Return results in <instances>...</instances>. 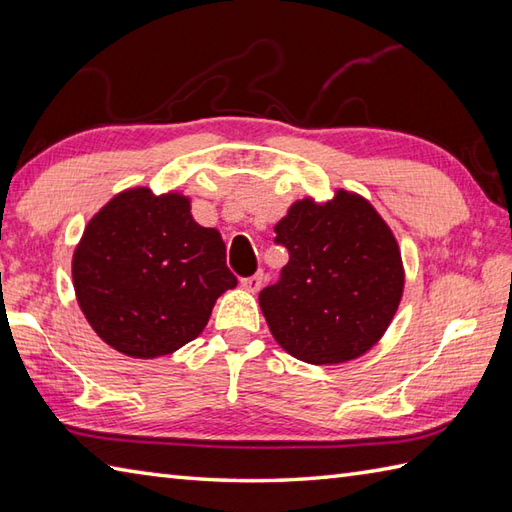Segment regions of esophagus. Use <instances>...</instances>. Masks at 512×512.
<instances>
[{
  "label": "esophagus",
  "mask_w": 512,
  "mask_h": 512,
  "mask_svg": "<svg viewBox=\"0 0 512 512\" xmlns=\"http://www.w3.org/2000/svg\"><path fill=\"white\" fill-rule=\"evenodd\" d=\"M262 284H264V273H255V275L242 279V288H246L248 292H257L259 288H262Z\"/></svg>",
  "instance_id": "34e87169"
}]
</instances>
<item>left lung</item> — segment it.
<instances>
[{
    "mask_svg": "<svg viewBox=\"0 0 512 512\" xmlns=\"http://www.w3.org/2000/svg\"><path fill=\"white\" fill-rule=\"evenodd\" d=\"M288 250L277 284L259 292L275 341L310 365L345 363L378 343L405 286L394 233L361 195L295 202L275 226Z\"/></svg>",
    "mask_w": 512,
    "mask_h": 512,
    "instance_id": "left-lung-1",
    "label": "left lung"
}]
</instances>
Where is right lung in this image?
Here are the masks:
<instances>
[{
  "instance_id": "1",
  "label": "right lung",
  "mask_w": 512,
  "mask_h": 512,
  "mask_svg": "<svg viewBox=\"0 0 512 512\" xmlns=\"http://www.w3.org/2000/svg\"><path fill=\"white\" fill-rule=\"evenodd\" d=\"M76 301L114 350L156 358L209 323L217 297L237 286L215 228L191 217L189 198L127 189L85 226L72 257Z\"/></svg>"
}]
</instances>
